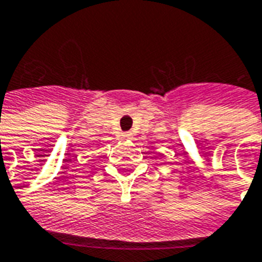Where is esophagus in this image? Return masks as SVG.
Masks as SVG:
<instances>
[{
    "label": "esophagus",
    "instance_id": "esophagus-1",
    "mask_svg": "<svg viewBox=\"0 0 262 262\" xmlns=\"http://www.w3.org/2000/svg\"><path fill=\"white\" fill-rule=\"evenodd\" d=\"M121 137L124 138V139H129V138H131V134H129V133H124V134H123V135H121Z\"/></svg>",
    "mask_w": 262,
    "mask_h": 262
}]
</instances>
